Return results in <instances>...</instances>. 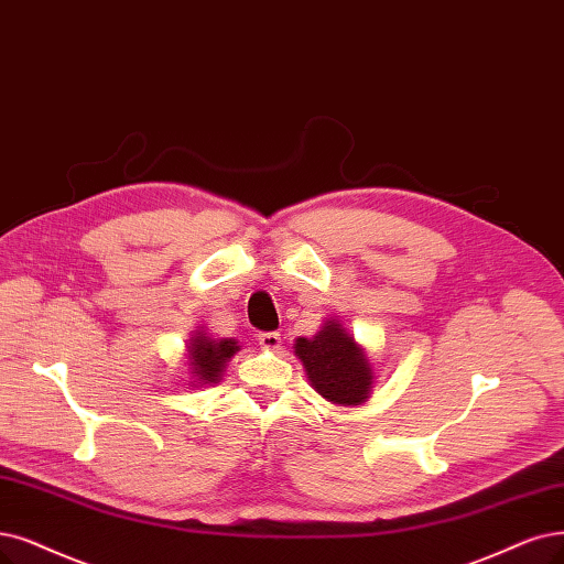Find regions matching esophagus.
<instances>
[{"instance_id": "obj_1", "label": "esophagus", "mask_w": 564, "mask_h": 564, "mask_svg": "<svg viewBox=\"0 0 564 564\" xmlns=\"http://www.w3.org/2000/svg\"><path fill=\"white\" fill-rule=\"evenodd\" d=\"M258 344L267 350H279L281 344H283V337L279 335V332H260Z\"/></svg>"}]
</instances>
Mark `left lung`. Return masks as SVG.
<instances>
[{"label": "left lung", "instance_id": "left-lung-1", "mask_svg": "<svg viewBox=\"0 0 564 564\" xmlns=\"http://www.w3.org/2000/svg\"><path fill=\"white\" fill-rule=\"evenodd\" d=\"M295 356H300L311 386L327 402L360 404L369 398L373 377L365 350L332 321L318 337L297 339Z\"/></svg>", "mask_w": 564, "mask_h": 564}]
</instances>
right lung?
<instances>
[{"label":"right lung","instance_id":"1","mask_svg":"<svg viewBox=\"0 0 564 564\" xmlns=\"http://www.w3.org/2000/svg\"><path fill=\"white\" fill-rule=\"evenodd\" d=\"M237 348L239 346L235 339L214 341L199 332L191 344L193 377H197L199 383H216L225 369V362L235 356Z\"/></svg>","mask_w":564,"mask_h":564}]
</instances>
